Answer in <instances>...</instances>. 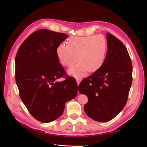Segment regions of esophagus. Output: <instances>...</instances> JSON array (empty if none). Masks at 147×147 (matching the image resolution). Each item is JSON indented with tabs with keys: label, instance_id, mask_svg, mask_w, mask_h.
I'll use <instances>...</instances> for the list:
<instances>
[{
	"label": "esophagus",
	"instance_id": "1",
	"mask_svg": "<svg viewBox=\"0 0 147 147\" xmlns=\"http://www.w3.org/2000/svg\"><path fill=\"white\" fill-rule=\"evenodd\" d=\"M81 80H82V78L81 77H77L76 78V81H77V85L78 86L79 85V84L80 83Z\"/></svg>",
	"mask_w": 147,
	"mask_h": 147
}]
</instances>
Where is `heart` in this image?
<instances>
[{"instance_id":"1","label":"heart","mask_w":147,"mask_h":147,"mask_svg":"<svg viewBox=\"0 0 147 147\" xmlns=\"http://www.w3.org/2000/svg\"><path fill=\"white\" fill-rule=\"evenodd\" d=\"M107 51V42L103 35L72 36L67 45L59 44L56 55L61 63L70 67L78 60L77 64L68 70L74 77H81L87 70L94 72L103 65Z\"/></svg>"}]
</instances>
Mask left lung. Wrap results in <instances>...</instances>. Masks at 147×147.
I'll return each instance as SVG.
<instances>
[{
  "instance_id": "left-lung-1",
  "label": "left lung",
  "mask_w": 147,
  "mask_h": 147,
  "mask_svg": "<svg viewBox=\"0 0 147 147\" xmlns=\"http://www.w3.org/2000/svg\"><path fill=\"white\" fill-rule=\"evenodd\" d=\"M108 51L102 66L79 84L87 96L84 111L93 120L106 122L116 117L127 103L133 67L128 51L116 37L107 34Z\"/></svg>"
}]
</instances>
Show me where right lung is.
I'll use <instances>...</instances> for the list:
<instances>
[{
    "label": "right lung",
    "mask_w": 147,
    "mask_h": 147,
    "mask_svg": "<svg viewBox=\"0 0 147 147\" xmlns=\"http://www.w3.org/2000/svg\"><path fill=\"white\" fill-rule=\"evenodd\" d=\"M67 34L40 29L30 35L20 47L15 59L16 81L20 96L37 120L49 123L63 113L66 102L76 98V79L56 80L66 71L56 55L57 46Z\"/></svg>",
    "instance_id": "1"
}]
</instances>
